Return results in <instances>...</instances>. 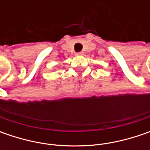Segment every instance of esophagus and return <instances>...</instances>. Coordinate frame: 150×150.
Listing matches in <instances>:
<instances>
[{
	"label": "esophagus",
	"mask_w": 150,
	"mask_h": 150,
	"mask_svg": "<svg viewBox=\"0 0 150 150\" xmlns=\"http://www.w3.org/2000/svg\"><path fill=\"white\" fill-rule=\"evenodd\" d=\"M76 55H78V56H82V55H83V52H77Z\"/></svg>",
	"instance_id": "34e87169"
}]
</instances>
